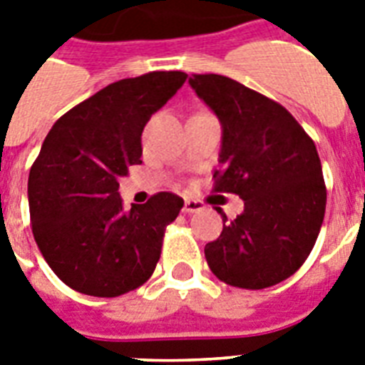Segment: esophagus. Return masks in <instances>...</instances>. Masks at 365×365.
<instances>
[{"mask_svg": "<svg viewBox=\"0 0 365 365\" xmlns=\"http://www.w3.org/2000/svg\"><path fill=\"white\" fill-rule=\"evenodd\" d=\"M202 208H205V205H202L200 200L185 199V202H183V212H185V214H195V212H200Z\"/></svg>", "mask_w": 365, "mask_h": 365, "instance_id": "esophagus-1", "label": "esophagus"}]
</instances>
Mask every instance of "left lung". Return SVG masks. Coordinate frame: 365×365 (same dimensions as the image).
I'll list each match as a JSON object with an SVG mask.
<instances>
[{"instance_id": "obj_1", "label": "left lung", "mask_w": 365, "mask_h": 365, "mask_svg": "<svg viewBox=\"0 0 365 365\" xmlns=\"http://www.w3.org/2000/svg\"><path fill=\"white\" fill-rule=\"evenodd\" d=\"M223 126L222 170L214 191L235 193L244 212L205 246L222 282L263 289L299 269L317 242L326 212V183L312 138L284 106L216 73L189 79Z\"/></svg>"}]
</instances>
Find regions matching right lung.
<instances>
[{"label": "right lung", "instance_id": "right-lung-1", "mask_svg": "<svg viewBox=\"0 0 365 365\" xmlns=\"http://www.w3.org/2000/svg\"><path fill=\"white\" fill-rule=\"evenodd\" d=\"M185 79L183 71H149L111 83L54 123L31 165L34 239L79 294L119 297L153 274L183 199L160 191L125 212L119 178L142 163L143 126Z\"/></svg>", "mask_w": 365, "mask_h": 365}]
</instances>
